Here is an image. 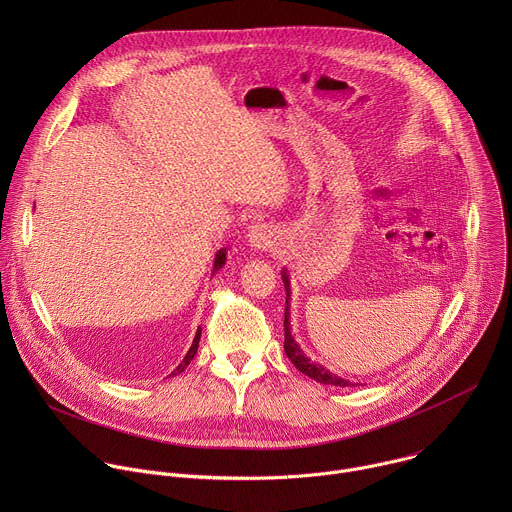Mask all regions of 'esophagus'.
Listing matches in <instances>:
<instances>
[{"mask_svg":"<svg viewBox=\"0 0 512 512\" xmlns=\"http://www.w3.org/2000/svg\"><path fill=\"white\" fill-rule=\"evenodd\" d=\"M247 239H249V245H251L253 249H257V251H271L273 245H275V235H273V231L267 229L265 225H255V227L249 231Z\"/></svg>","mask_w":512,"mask_h":512,"instance_id":"obj_1","label":"esophagus"}]
</instances>
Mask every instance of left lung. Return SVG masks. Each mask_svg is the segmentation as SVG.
<instances>
[{
    "label": "left lung",
    "instance_id": "obj_1",
    "mask_svg": "<svg viewBox=\"0 0 512 512\" xmlns=\"http://www.w3.org/2000/svg\"><path fill=\"white\" fill-rule=\"evenodd\" d=\"M281 279L285 285V320H283V332H285V340H283V350L287 354V358L294 362V367L304 373L306 377L322 383V385H334V387H350V385H358V383H350L348 379H342L334 373H330L322 364L314 362L312 358H308L302 350V346L296 342V338L291 336V326H289V298H291V283H289V275L283 269L281 271Z\"/></svg>",
    "mask_w": 512,
    "mask_h": 512
}]
</instances>
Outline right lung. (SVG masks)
<instances>
[{"label":"right lung","mask_w":512,"mask_h":512,"mask_svg":"<svg viewBox=\"0 0 512 512\" xmlns=\"http://www.w3.org/2000/svg\"><path fill=\"white\" fill-rule=\"evenodd\" d=\"M225 263H227V249H218V251H216V255H214V263H212V275H214L218 269H223V267H225ZM200 334H202V328L198 326V330H196V336H194V340H192V346H190V350L186 352V356L182 358V362L178 364L176 371H174L172 375H180V373H182V371L188 367L190 360L194 358V354H196V350H198Z\"/></svg>","instance_id":"add662e5"}]
</instances>
